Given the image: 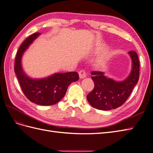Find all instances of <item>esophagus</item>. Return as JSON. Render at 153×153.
I'll list each match as a JSON object with an SVG mask.
<instances>
[{"label": "esophagus", "instance_id": "obj_1", "mask_svg": "<svg viewBox=\"0 0 153 153\" xmlns=\"http://www.w3.org/2000/svg\"><path fill=\"white\" fill-rule=\"evenodd\" d=\"M78 75H79V77L80 78H84L86 76V73L84 70H80L78 72Z\"/></svg>", "mask_w": 153, "mask_h": 153}]
</instances>
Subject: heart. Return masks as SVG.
<instances>
[{
  "mask_svg": "<svg viewBox=\"0 0 153 153\" xmlns=\"http://www.w3.org/2000/svg\"><path fill=\"white\" fill-rule=\"evenodd\" d=\"M103 46L101 44H98L96 45V51H100V50L102 49Z\"/></svg>",
  "mask_w": 153,
  "mask_h": 153,
  "instance_id": "1",
  "label": "heart"
}]
</instances>
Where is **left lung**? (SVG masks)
Returning <instances> with one entry per match:
<instances>
[{"label":"left lung","instance_id":"obj_1","mask_svg":"<svg viewBox=\"0 0 153 153\" xmlns=\"http://www.w3.org/2000/svg\"><path fill=\"white\" fill-rule=\"evenodd\" d=\"M128 54L131 59V71L123 81H115L107 78L101 71L91 73L94 88L87 96V99L92 107L110 110L119 107L129 98L139 79L140 64L135 52L130 51Z\"/></svg>","mask_w":153,"mask_h":153}]
</instances>
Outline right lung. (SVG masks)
<instances>
[{
    "label": "right lung",
    "instance_id": "1",
    "mask_svg": "<svg viewBox=\"0 0 153 153\" xmlns=\"http://www.w3.org/2000/svg\"><path fill=\"white\" fill-rule=\"evenodd\" d=\"M41 34L39 32L28 37L22 43L15 59V73L23 92L31 102L39 105H53L65 96L68 86L79 79L77 72L57 73L43 78H32L22 68V58L24 52Z\"/></svg>",
    "mask_w": 153,
    "mask_h": 153
}]
</instances>
